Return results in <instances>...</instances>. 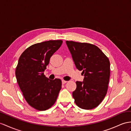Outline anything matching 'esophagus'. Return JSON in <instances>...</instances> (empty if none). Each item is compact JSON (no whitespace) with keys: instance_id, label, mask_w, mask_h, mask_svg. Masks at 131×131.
Instances as JSON below:
<instances>
[{"instance_id":"esophagus-1","label":"esophagus","mask_w":131,"mask_h":131,"mask_svg":"<svg viewBox=\"0 0 131 131\" xmlns=\"http://www.w3.org/2000/svg\"><path fill=\"white\" fill-rule=\"evenodd\" d=\"M67 82V81H64V80H62V84H65V83H66Z\"/></svg>"}]
</instances>
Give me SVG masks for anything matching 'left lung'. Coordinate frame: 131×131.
<instances>
[{
  "label": "left lung",
  "mask_w": 131,
  "mask_h": 131,
  "mask_svg": "<svg viewBox=\"0 0 131 131\" xmlns=\"http://www.w3.org/2000/svg\"><path fill=\"white\" fill-rule=\"evenodd\" d=\"M76 68L82 71L83 82H76L73 92L75 104L84 110L97 107L106 96L110 76V63L106 56L93 44L66 41Z\"/></svg>",
  "instance_id": "1"
}]
</instances>
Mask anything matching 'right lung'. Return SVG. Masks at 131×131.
I'll return each mask as SVG.
<instances>
[{
    "label": "right lung",
    "instance_id": "obj_1",
    "mask_svg": "<svg viewBox=\"0 0 131 131\" xmlns=\"http://www.w3.org/2000/svg\"><path fill=\"white\" fill-rule=\"evenodd\" d=\"M62 43L57 40L33 44L19 59L15 70L17 82L27 103L37 110L45 111L52 107L61 90V80H50L44 72Z\"/></svg>",
    "mask_w": 131,
    "mask_h": 131
}]
</instances>
